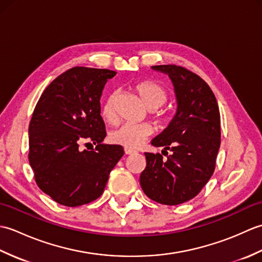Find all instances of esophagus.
<instances>
[{"instance_id":"1","label":"esophagus","mask_w":262,"mask_h":262,"mask_svg":"<svg viewBox=\"0 0 262 262\" xmlns=\"http://www.w3.org/2000/svg\"><path fill=\"white\" fill-rule=\"evenodd\" d=\"M136 151H134V149H130V148H125V154L126 155H132V154H135Z\"/></svg>"}]
</instances>
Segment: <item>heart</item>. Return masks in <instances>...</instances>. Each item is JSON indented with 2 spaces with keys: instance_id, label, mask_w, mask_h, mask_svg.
Instances as JSON below:
<instances>
[{
  "instance_id": "heart-1",
  "label": "heart",
  "mask_w": 262,
  "mask_h": 262,
  "mask_svg": "<svg viewBox=\"0 0 262 262\" xmlns=\"http://www.w3.org/2000/svg\"><path fill=\"white\" fill-rule=\"evenodd\" d=\"M135 90L140 96L143 104L148 110H157L166 101V92L162 85L152 81H145L138 83ZM116 92L109 93L105 97L101 105V116L107 122H114L116 120ZM152 134V127L146 122L143 124H126L120 125L109 134V140L116 145L124 146L126 148H137L143 142Z\"/></svg>"
}]
</instances>
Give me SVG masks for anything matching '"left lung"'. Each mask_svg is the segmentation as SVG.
I'll return each mask as SVG.
<instances>
[{"instance_id": "8db88e82", "label": "left lung", "mask_w": 262, "mask_h": 262, "mask_svg": "<svg viewBox=\"0 0 262 262\" xmlns=\"http://www.w3.org/2000/svg\"><path fill=\"white\" fill-rule=\"evenodd\" d=\"M151 69L170 77L177 109L168 127L151 142L172 154L164 161L159 153H145L140 183L154 202L179 205L196 197L213 174L221 145L220 109L207 83L192 72L176 65Z\"/></svg>"}]
</instances>
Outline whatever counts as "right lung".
<instances>
[{"instance_id": "right-lung-1", "label": "right lung", "mask_w": 262, "mask_h": 262, "mask_svg": "<svg viewBox=\"0 0 262 262\" xmlns=\"http://www.w3.org/2000/svg\"><path fill=\"white\" fill-rule=\"evenodd\" d=\"M117 72L73 68L57 76L36 105L29 125V163L38 187L55 202L76 207L101 196L111 170L124 155L102 143L105 127L100 99ZM92 140L94 151H81Z\"/></svg>"}]
</instances>
